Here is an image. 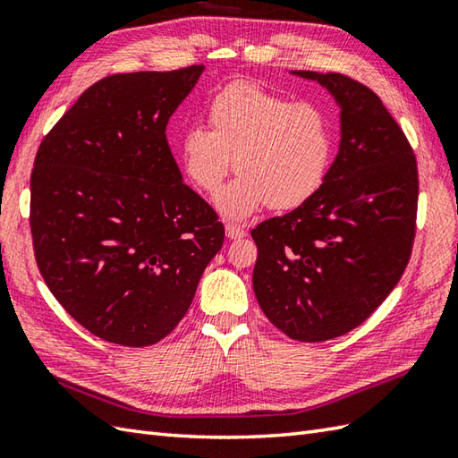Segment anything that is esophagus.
I'll use <instances>...</instances> for the list:
<instances>
[{"label":"esophagus","instance_id":"esophagus-1","mask_svg":"<svg viewBox=\"0 0 458 458\" xmlns=\"http://www.w3.org/2000/svg\"><path fill=\"white\" fill-rule=\"evenodd\" d=\"M226 236H228L230 240H240V238H246L248 232H246L244 228H242V226H238V224L228 222V224H226Z\"/></svg>","mask_w":458,"mask_h":458}]
</instances>
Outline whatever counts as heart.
<instances>
[{"label":"heart","mask_w":458,"mask_h":458,"mask_svg":"<svg viewBox=\"0 0 458 458\" xmlns=\"http://www.w3.org/2000/svg\"><path fill=\"white\" fill-rule=\"evenodd\" d=\"M208 130L192 125L179 141L187 177L216 194L232 169L240 177L218 197L230 218L258 208L291 210L323 189L333 167L336 131L325 108L293 102L254 82H232L204 108Z\"/></svg>","instance_id":"1"}]
</instances>
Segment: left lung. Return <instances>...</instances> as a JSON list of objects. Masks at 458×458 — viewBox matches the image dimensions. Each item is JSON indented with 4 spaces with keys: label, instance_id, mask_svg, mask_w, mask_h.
Segmentation results:
<instances>
[{
    "label": "left lung",
    "instance_id": "8db88e82",
    "mask_svg": "<svg viewBox=\"0 0 458 458\" xmlns=\"http://www.w3.org/2000/svg\"><path fill=\"white\" fill-rule=\"evenodd\" d=\"M340 106V149L313 199L251 230L254 291L271 325L323 343L362 325L410 261L420 179L415 153L379 96L340 72H295Z\"/></svg>",
    "mask_w": 458,
    "mask_h": 458
}]
</instances>
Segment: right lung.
<instances>
[{"label":"right lung","instance_id":"1","mask_svg":"<svg viewBox=\"0 0 458 458\" xmlns=\"http://www.w3.org/2000/svg\"><path fill=\"white\" fill-rule=\"evenodd\" d=\"M202 71L106 76L35 155L29 226L38 271L66 313L112 344L167 336L222 248L224 224L182 182L165 133Z\"/></svg>","mask_w":458,"mask_h":458}]
</instances>
